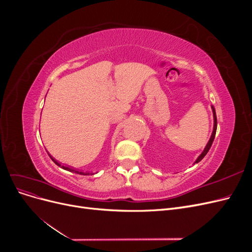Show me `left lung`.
I'll list each match as a JSON object with an SVG mask.
<instances>
[{
	"instance_id": "obj_1",
	"label": "left lung",
	"mask_w": 252,
	"mask_h": 252,
	"mask_svg": "<svg viewBox=\"0 0 252 252\" xmlns=\"http://www.w3.org/2000/svg\"><path fill=\"white\" fill-rule=\"evenodd\" d=\"M212 112H213V130H212V133H211V136H210V139H209V141H208V143H207V145H206V147H205V149L203 150V152L202 154L199 156V158H197L196 159H195V162H194V164L195 163H199L200 161H202L203 159V158L207 155V152L209 151V149H210V147H211V145H212V142H213V140H215V136H216V132H217V126H218V121H217V114H216V109H215V107H213L212 106Z\"/></svg>"
}]
</instances>
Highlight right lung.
I'll return each instance as SVG.
<instances>
[{"instance_id":"1","label":"right lung","mask_w":252,"mask_h":252,"mask_svg":"<svg viewBox=\"0 0 252 252\" xmlns=\"http://www.w3.org/2000/svg\"><path fill=\"white\" fill-rule=\"evenodd\" d=\"M50 158L52 159L53 162H55L58 166H60L61 168H63V169H65V170H68V171H71V172H75V173H78V174H83V175H88L89 173H87V172H82V171H78V170H74V169H72L71 167H67V166H63V165H61L58 161H56L55 158H53L51 156H50Z\"/></svg>"}]
</instances>
